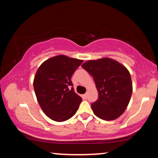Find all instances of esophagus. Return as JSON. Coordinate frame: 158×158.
Wrapping results in <instances>:
<instances>
[{"label":"esophagus","instance_id":"1","mask_svg":"<svg viewBox=\"0 0 158 158\" xmlns=\"http://www.w3.org/2000/svg\"><path fill=\"white\" fill-rule=\"evenodd\" d=\"M82 97H83V99H87V97H88V94H84V95H82Z\"/></svg>","mask_w":158,"mask_h":158}]
</instances>
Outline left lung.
<instances>
[{
    "mask_svg": "<svg viewBox=\"0 0 158 158\" xmlns=\"http://www.w3.org/2000/svg\"><path fill=\"white\" fill-rule=\"evenodd\" d=\"M92 76L99 94L91 104L94 114L104 120L118 118L126 109L132 94L129 71L109 58L89 60L81 65Z\"/></svg>",
    "mask_w": 158,
    "mask_h": 158,
    "instance_id": "obj_1",
    "label": "left lung"
}]
</instances>
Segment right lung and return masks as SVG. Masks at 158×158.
<instances>
[{"mask_svg":"<svg viewBox=\"0 0 158 158\" xmlns=\"http://www.w3.org/2000/svg\"><path fill=\"white\" fill-rule=\"evenodd\" d=\"M83 60L64 55L50 58L36 71L34 90L39 106L52 120L63 122L76 114L82 99L74 92L71 79Z\"/></svg>","mask_w":158,"mask_h":158,"instance_id":"1","label":"right lung"}]
</instances>
